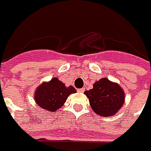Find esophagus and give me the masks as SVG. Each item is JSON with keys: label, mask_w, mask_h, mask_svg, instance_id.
<instances>
[{"label": "esophagus", "mask_w": 151, "mask_h": 151, "mask_svg": "<svg viewBox=\"0 0 151 151\" xmlns=\"http://www.w3.org/2000/svg\"><path fill=\"white\" fill-rule=\"evenodd\" d=\"M84 91H85L84 88H79V89H77V92H79V93H83Z\"/></svg>", "instance_id": "esophagus-1"}]
</instances>
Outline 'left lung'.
<instances>
[{
  "instance_id": "1",
  "label": "left lung",
  "mask_w": 151,
  "mask_h": 151,
  "mask_svg": "<svg viewBox=\"0 0 151 151\" xmlns=\"http://www.w3.org/2000/svg\"><path fill=\"white\" fill-rule=\"evenodd\" d=\"M90 105L96 114L109 116L116 113L124 104L123 90L116 83L102 78L93 84V88L85 92Z\"/></svg>"
}]
</instances>
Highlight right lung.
<instances>
[{"label":"right lung","instance_id":"add662e5","mask_svg":"<svg viewBox=\"0 0 151 151\" xmlns=\"http://www.w3.org/2000/svg\"><path fill=\"white\" fill-rule=\"evenodd\" d=\"M75 93H76L75 87H66L62 81L55 77L38 87L35 93V100L42 109L52 112L64 104L69 95Z\"/></svg>","mask_w":151,"mask_h":151}]
</instances>
